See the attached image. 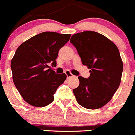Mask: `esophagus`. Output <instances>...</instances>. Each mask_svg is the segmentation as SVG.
<instances>
[{"mask_svg": "<svg viewBox=\"0 0 135 135\" xmlns=\"http://www.w3.org/2000/svg\"><path fill=\"white\" fill-rule=\"evenodd\" d=\"M65 74H66L67 78H68V79H69V78H72V77H73V76H74L73 75L71 74V72H70V71H68V70L65 71Z\"/></svg>", "mask_w": 135, "mask_h": 135, "instance_id": "esophagus-1", "label": "esophagus"}]
</instances>
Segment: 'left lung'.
<instances>
[{
    "instance_id": "1",
    "label": "left lung",
    "mask_w": 135,
    "mask_h": 135,
    "mask_svg": "<svg viewBox=\"0 0 135 135\" xmlns=\"http://www.w3.org/2000/svg\"><path fill=\"white\" fill-rule=\"evenodd\" d=\"M90 76H79L80 84L73 90L76 99L83 108L96 109L112 99L121 82L123 63L116 45L102 34L86 31L70 39Z\"/></svg>"
}]
</instances>
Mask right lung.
Instances as JSON below:
<instances>
[{
	"mask_svg": "<svg viewBox=\"0 0 135 135\" xmlns=\"http://www.w3.org/2000/svg\"><path fill=\"white\" fill-rule=\"evenodd\" d=\"M71 34L45 32L21 44L15 51L11 68L13 80L26 102L34 107H45L54 100L53 95L67 78L55 74L59 51L69 41Z\"/></svg>",
	"mask_w": 135,
	"mask_h": 135,
	"instance_id": "1",
	"label": "right lung"
}]
</instances>
